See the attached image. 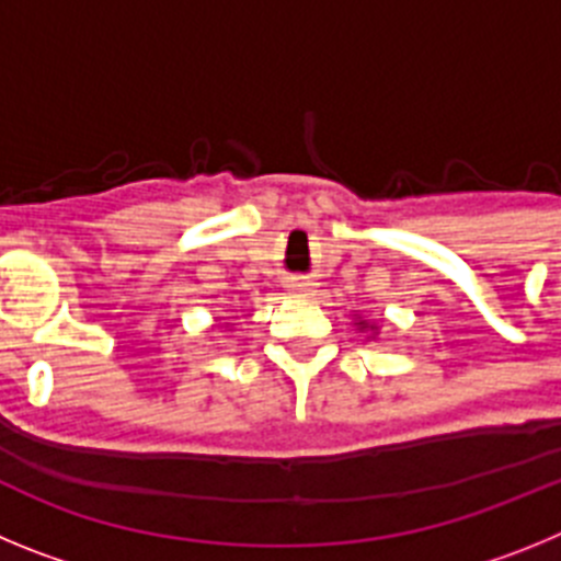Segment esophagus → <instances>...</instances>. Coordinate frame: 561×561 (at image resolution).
Wrapping results in <instances>:
<instances>
[{
  "mask_svg": "<svg viewBox=\"0 0 561 561\" xmlns=\"http://www.w3.org/2000/svg\"><path fill=\"white\" fill-rule=\"evenodd\" d=\"M314 284H306V280H295V284H289V295L295 297H311L314 295Z\"/></svg>",
  "mask_w": 561,
  "mask_h": 561,
  "instance_id": "34e87169",
  "label": "esophagus"
}]
</instances>
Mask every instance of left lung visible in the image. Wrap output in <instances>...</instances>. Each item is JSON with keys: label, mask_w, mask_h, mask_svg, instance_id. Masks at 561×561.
I'll return each instance as SVG.
<instances>
[{"label": "left lung", "mask_w": 561, "mask_h": 561, "mask_svg": "<svg viewBox=\"0 0 561 561\" xmlns=\"http://www.w3.org/2000/svg\"><path fill=\"white\" fill-rule=\"evenodd\" d=\"M354 325L359 331H374L370 336H376V323H368V320H362V317H354Z\"/></svg>", "instance_id": "obj_1"}]
</instances>
